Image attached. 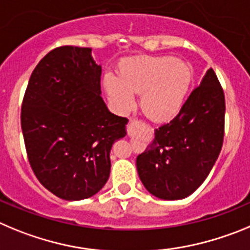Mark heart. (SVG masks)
I'll list each match as a JSON object with an SVG mask.
<instances>
[{
	"label": "heart",
	"instance_id": "1",
	"mask_svg": "<svg viewBox=\"0 0 250 250\" xmlns=\"http://www.w3.org/2000/svg\"><path fill=\"white\" fill-rule=\"evenodd\" d=\"M190 82L189 66L173 57L132 58L121 68L120 78L111 73L103 78L107 97L118 111H130L133 94H142V111L154 122H166L178 113Z\"/></svg>",
	"mask_w": 250,
	"mask_h": 250
}]
</instances>
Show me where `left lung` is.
<instances>
[{"label": "left lung", "instance_id": "left-lung-1", "mask_svg": "<svg viewBox=\"0 0 250 250\" xmlns=\"http://www.w3.org/2000/svg\"><path fill=\"white\" fill-rule=\"evenodd\" d=\"M223 89L209 68L199 87L169 123L137 157V170L146 189L164 201L183 199L199 188L219 156L224 137Z\"/></svg>", "mask_w": 250, "mask_h": 250}]
</instances>
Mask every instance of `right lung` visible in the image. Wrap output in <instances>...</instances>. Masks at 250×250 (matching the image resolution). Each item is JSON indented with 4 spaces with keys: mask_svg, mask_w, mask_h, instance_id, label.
<instances>
[{
    "mask_svg": "<svg viewBox=\"0 0 250 250\" xmlns=\"http://www.w3.org/2000/svg\"><path fill=\"white\" fill-rule=\"evenodd\" d=\"M91 48L63 46L33 69L21 109L27 156L42 186L64 201L100 192L111 173L112 146L128 120L101 97L102 67Z\"/></svg>",
    "mask_w": 250,
    "mask_h": 250,
    "instance_id": "1",
    "label": "right lung"
}]
</instances>
